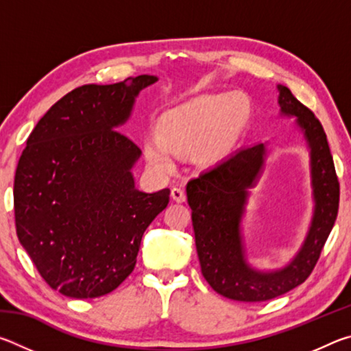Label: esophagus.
Instances as JSON below:
<instances>
[{"label":"esophagus","instance_id":"34e87169","mask_svg":"<svg viewBox=\"0 0 351 351\" xmlns=\"http://www.w3.org/2000/svg\"><path fill=\"white\" fill-rule=\"evenodd\" d=\"M171 198H173L176 203H184L186 201V192L180 187L171 189Z\"/></svg>","mask_w":351,"mask_h":351}]
</instances>
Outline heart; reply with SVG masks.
Instances as JSON below:
<instances>
[{"label":"heart","mask_w":351,"mask_h":351,"mask_svg":"<svg viewBox=\"0 0 351 351\" xmlns=\"http://www.w3.org/2000/svg\"><path fill=\"white\" fill-rule=\"evenodd\" d=\"M243 121L241 104L234 94H207L165 112L159 136H148L144 153L148 164L161 173L175 169V155L198 150L204 159L221 153Z\"/></svg>","instance_id":"1"}]
</instances>
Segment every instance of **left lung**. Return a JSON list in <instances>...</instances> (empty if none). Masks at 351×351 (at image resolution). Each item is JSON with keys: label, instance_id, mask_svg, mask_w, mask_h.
<instances>
[{"label": "left lung", "instance_id": "left-lung-1", "mask_svg": "<svg viewBox=\"0 0 351 351\" xmlns=\"http://www.w3.org/2000/svg\"><path fill=\"white\" fill-rule=\"evenodd\" d=\"M277 90L280 112L295 116V125L310 148L314 213L295 257L276 271L254 269L246 260L241 219L249 189L263 169L265 142L241 148L190 180L186 189L201 272L218 294L239 302L271 300L304 283L317 263L339 209V181L319 119L287 86L278 85Z\"/></svg>", "mask_w": 351, "mask_h": 351}]
</instances>
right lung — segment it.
Segmentation results:
<instances>
[{"mask_svg":"<svg viewBox=\"0 0 351 351\" xmlns=\"http://www.w3.org/2000/svg\"><path fill=\"white\" fill-rule=\"evenodd\" d=\"M156 80L145 74L75 88L27 138L14 182L16 235L63 295L94 299L116 289L134 269L145 229L169 204V189H136L141 150L117 132Z\"/></svg>","mask_w":351,"mask_h":351,"instance_id":"right-lung-1","label":"right lung"}]
</instances>
